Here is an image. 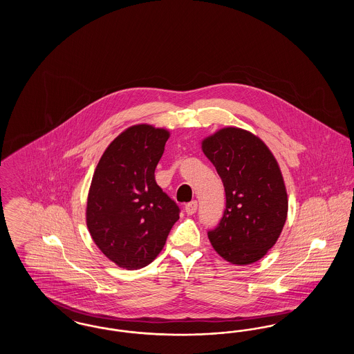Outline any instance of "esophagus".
<instances>
[{
	"label": "esophagus",
	"instance_id": "esophagus-1",
	"mask_svg": "<svg viewBox=\"0 0 354 354\" xmlns=\"http://www.w3.org/2000/svg\"><path fill=\"white\" fill-rule=\"evenodd\" d=\"M198 209V202L196 201H192V202L185 204V211L187 215H194Z\"/></svg>",
	"mask_w": 354,
	"mask_h": 354
}]
</instances>
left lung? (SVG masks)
I'll use <instances>...</instances> for the list:
<instances>
[{
	"instance_id": "obj_1",
	"label": "left lung",
	"mask_w": 354,
	"mask_h": 354,
	"mask_svg": "<svg viewBox=\"0 0 354 354\" xmlns=\"http://www.w3.org/2000/svg\"><path fill=\"white\" fill-rule=\"evenodd\" d=\"M218 171L225 209L208 239L220 256L236 266L264 257L276 244L288 214V195L277 160L252 133L224 127L202 142Z\"/></svg>"
}]
</instances>
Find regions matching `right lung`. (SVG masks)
I'll return each instance as SVG.
<instances>
[{"label":"right lung","mask_w":354,"mask_h":354,"mask_svg":"<svg viewBox=\"0 0 354 354\" xmlns=\"http://www.w3.org/2000/svg\"><path fill=\"white\" fill-rule=\"evenodd\" d=\"M169 133L135 124L104 150L90 185L86 223L102 253L120 268L149 266L163 250L179 207L155 182Z\"/></svg>","instance_id":"obj_1"}]
</instances>
